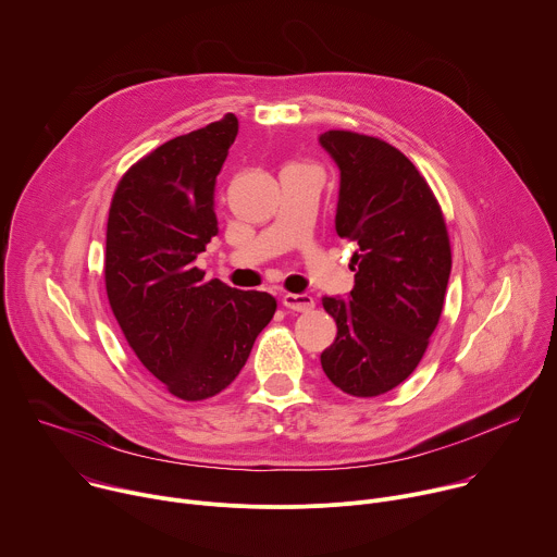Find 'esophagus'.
<instances>
[{
  "mask_svg": "<svg viewBox=\"0 0 557 557\" xmlns=\"http://www.w3.org/2000/svg\"><path fill=\"white\" fill-rule=\"evenodd\" d=\"M282 304L288 310H295V312H306V310L314 308V299L310 295H306V293H286L282 297Z\"/></svg>",
  "mask_w": 557,
  "mask_h": 557,
  "instance_id": "34e87169",
  "label": "esophagus"
}]
</instances>
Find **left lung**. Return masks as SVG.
<instances>
[{
    "label": "left lung",
    "mask_w": 557,
    "mask_h": 557,
    "mask_svg": "<svg viewBox=\"0 0 557 557\" xmlns=\"http://www.w3.org/2000/svg\"><path fill=\"white\" fill-rule=\"evenodd\" d=\"M320 143L342 174L337 235L357 247L348 299H322L337 322L322 368L346 394L379 396L414 372L438 326L449 235L428 181L399 149L348 129Z\"/></svg>",
    "instance_id": "8db88e82"
}]
</instances>
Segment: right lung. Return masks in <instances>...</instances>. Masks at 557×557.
<instances>
[{"label":"right lung","mask_w":557,"mask_h":557,"mask_svg":"<svg viewBox=\"0 0 557 557\" xmlns=\"http://www.w3.org/2000/svg\"><path fill=\"white\" fill-rule=\"evenodd\" d=\"M237 136L224 114L176 136L119 181L106 240V290L138 361L183 401L222 392L273 320L269 293L205 282L194 260L218 233L215 178Z\"/></svg>","instance_id":"add662e5"}]
</instances>
